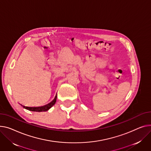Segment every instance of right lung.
Segmentation results:
<instances>
[{"label": "right lung", "instance_id": "1", "mask_svg": "<svg viewBox=\"0 0 151 151\" xmlns=\"http://www.w3.org/2000/svg\"><path fill=\"white\" fill-rule=\"evenodd\" d=\"M56 98L57 96H55V99L53 100V101L48 103V104H46L45 106H41V107H25L24 106H22V107L27 109L29 110V111H33V112H46L47 110H48L50 108H51L56 103Z\"/></svg>", "mask_w": 151, "mask_h": 151}]
</instances>
